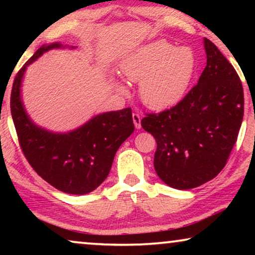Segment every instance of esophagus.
Here are the masks:
<instances>
[{
    "mask_svg": "<svg viewBox=\"0 0 255 255\" xmlns=\"http://www.w3.org/2000/svg\"><path fill=\"white\" fill-rule=\"evenodd\" d=\"M132 118H133V123H134V127L137 128H140L141 124H140V115H139L138 111H134L133 114H132Z\"/></svg>",
    "mask_w": 255,
    "mask_h": 255,
    "instance_id": "esophagus-1",
    "label": "esophagus"
}]
</instances>
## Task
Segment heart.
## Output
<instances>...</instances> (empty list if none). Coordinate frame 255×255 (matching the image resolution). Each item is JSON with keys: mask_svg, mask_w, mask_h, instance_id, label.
<instances>
[{"mask_svg": "<svg viewBox=\"0 0 255 255\" xmlns=\"http://www.w3.org/2000/svg\"><path fill=\"white\" fill-rule=\"evenodd\" d=\"M196 59L189 47H175L155 40L137 48L121 62V72L128 81L140 82L139 96L152 109L176 104L193 79Z\"/></svg>", "mask_w": 255, "mask_h": 255, "instance_id": "1", "label": "heart"}]
</instances>
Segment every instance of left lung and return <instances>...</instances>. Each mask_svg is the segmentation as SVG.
I'll return each mask as SVG.
<instances>
[{"label":"left lung","instance_id":"left-lung-1","mask_svg":"<svg viewBox=\"0 0 255 255\" xmlns=\"http://www.w3.org/2000/svg\"><path fill=\"white\" fill-rule=\"evenodd\" d=\"M204 47L207 66L197 85L176 106L141 120L158 145L155 172L176 189H191L218 175L244 117V90L235 67L207 38Z\"/></svg>","mask_w":255,"mask_h":255}]
</instances>
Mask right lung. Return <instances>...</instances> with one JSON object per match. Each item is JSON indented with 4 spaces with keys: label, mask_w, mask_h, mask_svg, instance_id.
Masks as SVG:
<instances>
[{
    "label": "right lung",
    "mask_w": 255,
    "mask_h": 255,
    "mask_svg": "<svg viewBox=\"0 0 255 255\" xmlns=\"http://www.w3.org/2000/svg\"><path fill=\"white\" fill-rule=\"evenodd\" d=\"M59 43L40 46L19 69L12 83L10 110L22 152L38 175L67 194L95 190L107 179L115 154L134 131L131 108L94 117L78 130L57 134L29 120L20 101V82L31 62Z\"/></svg>",
    "instance_id": "1"
}]
</instances>
